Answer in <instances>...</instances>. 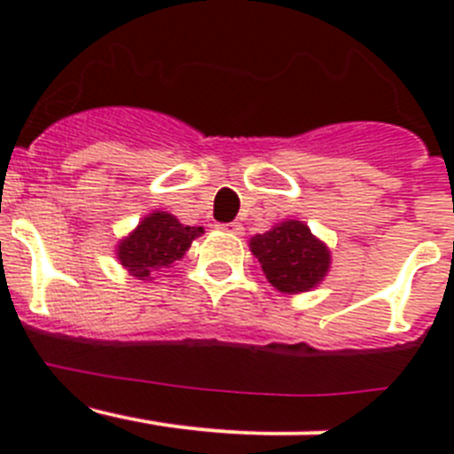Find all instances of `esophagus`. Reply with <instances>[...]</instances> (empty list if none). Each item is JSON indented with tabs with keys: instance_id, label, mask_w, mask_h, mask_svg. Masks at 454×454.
Here are the masks:
<instances>
[{
	"instance_id": "34e87169",
	"label": "esophagus",
	"mask_w": 454,
	"mask_h": 454,
	"mask_svg": "<svg viewBox=\"0 0 454 454\" xmlns=\"http://www.w3.org/2000/svg\"><path fill=\"white\" fill-rule=\"evenodd\" d=\"M220 230L240 236V234H243V224H240V223H227V224H220Z\"/></svg>"
}]
</instances>
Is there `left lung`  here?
Masks as SVG:
<instances>
[{"label":"left lung","mask_w":454,"mask_h":454,"mask_svg":"<svg viewBox=\"0 0 454 454\" xmlns=\"http://www.w3.org/2000/svg\"><path fill=\"white\" fill-rule=\"evenodd\" d=\"M268 282L279 293H304L323 282L330 270V250L300 220H284L250 240Z\"/></svg>","instance_id":"left-lung-1"}]
</instances>
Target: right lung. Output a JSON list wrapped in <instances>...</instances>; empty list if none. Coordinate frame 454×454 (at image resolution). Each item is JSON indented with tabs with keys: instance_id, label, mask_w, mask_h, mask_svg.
<instances>
[{
	"instance_id": "obj_1",
	"label": "right lung",
	"mask_w": 454,
	"mask_h": 454,
	"mask_svg": "<svg viewBox=\"0 0 454 454\" xmlns=\"http://www.w3.org/2000/svg\"><path fill=\"white\" fill-rule=\"evenodd\" d=\"M202 227H188L168 211H154L140 220L138 227L118 243V262L136 279H150L154 270L179 262Z\"/></svg>"
}]
</instances>
